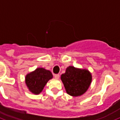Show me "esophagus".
I'll return each instance as SVG.
<instances>
[{"label":"esophagus","mask_w":120,"mask_h":120,"mask_svg":"<svg viewBox=\"0 0 120 120\" xmlns=\"http://www.w3.org/2000/svg\"><path fill=\"white\" fill-rule=\"evenodd\" d=\"M54 77L55 78V79H58L59 78V74H54Z\"/></svg>","instance_id":"1"}]
</instances>
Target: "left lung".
<instances>
[{
    "instance_id": "obj_1",
    "label": "left lung",
    "mask_w": 120,
    "mask_h": 120,
    "mask_svg": "<svg viewBox=\"0 0 120 120\" xmlns=\"http://www.w3.org/2000/svg\"><path fill=\"white\" fill-rule=\"evenodd\" d=\"M61 79L67 94L79 96L88 89L92 78L88 71L69 66L66 69V73L61 75Z\"/></svg>"
}]
</instances>
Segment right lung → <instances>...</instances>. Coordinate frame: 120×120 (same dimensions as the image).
<instances>
[{
  "label": "right lung",
  "mask_w": 120,
  "mask_h": 120,
  "mask_svg": "<svg viewBox=\"0 0 120 120\" xmlns=\"http://www.w3.org/2000/svg\"><path fill=\"white\" fill-rule=\"evenodd\" d=\"M52 78L53 75L50 71L43 68H38L27 75L26 83L32 93L38 94L41 92L48 80Z\"/></svg>",
  "instance_id": "right-lung-1"
}]
</instances>
